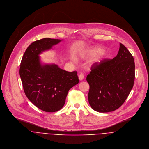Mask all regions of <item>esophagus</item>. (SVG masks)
Segmentation results:
<instances>
[{
    "mask_svg": "<svg viewBox=\"0 0 149 149\" xmlns=\"http://www.w3.org/2000/svg\"><path fill=\"white\" fill-rule=\"evenodd\" d=\"M84 77V76L83 74H80L79 76V80L81 81V80H83V79Z\"/></svg>",
    "mask_w": 149,
    "mask_h": 149,
    "instance_id": "esophagus-1",
    "label": "esophagus"
}]
</instances>
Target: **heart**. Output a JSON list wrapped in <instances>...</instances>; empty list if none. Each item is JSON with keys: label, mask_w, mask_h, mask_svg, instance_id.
<instances>
[{"label": "heart", "mask_w": 149, "mask_h": 149, "mask_svg": "<svg viewBox=\"0 0 149 149\" xmlns=\"http://www.w3.org/2000/svg\"><path fill=\"white\" fill-rule=\"evenodd\" d=\"M103 49L99 47H93L86 49L84 52V55L88 58H92L98 55L97 56L94 58L92 61L91 64L93 65H99L101 62L103 60L105 57L104 54H102Z\"/></svg>", "instance_id": "obj_1"}]
</instances>
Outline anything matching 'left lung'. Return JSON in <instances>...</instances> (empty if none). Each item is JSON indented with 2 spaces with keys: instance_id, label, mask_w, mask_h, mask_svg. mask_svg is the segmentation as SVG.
<instances>
[{
  "instance_id": "8db88e82",
  "label": "left lung",
  "mask_w": 149,
  "mask_h": 149,
  "mask_svg": "<svg viewBox=\"0 0 149 149\" xmlns=\"http://www.w3.org/2000/svg\"><path fill=\"white\" fill-rule=\"evenodd\" d=\"M134 58L122 43L117 56L95 65L86 80L91 107L100 113L114 111L125 102L133 87L135 78Z\"/></svg>"
}]
</instances>
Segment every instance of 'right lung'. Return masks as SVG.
<instances>
[{
  "instance_id": "1",
  "label": "right lung",
  "mask_w": 149,
  "mask_h": 149,
  "mask_svg": "<svg viewBox=\"0 0 149 149\" xmlns=\"http://www.w3.org/2000/svg\"><path fill=\"white\" fill-rule=\"evenodd\" d=\"M61 42L44 38L33 42L26 50L20 63L19 74L26 96L46 112L61 110L69 91L79 81L76 71L67 72L55 64L40 62L39 54Z\"/></svg>"
}]
</instances>
